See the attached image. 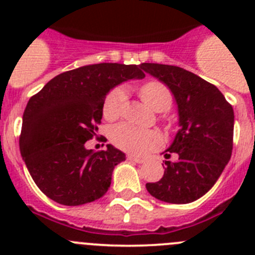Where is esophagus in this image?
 <instances>
[{
    "label": "esophagus",
    "mask_w": 255,
    "mask_h": 255,
    "mask_svg": "<svg viewBox=\"0 0 255 255\" xmlns=\"http://www.w3.org/2000/svg\"><path fill=\"white\" fill-rule=\"evenodd\" d=\"M128 159L131 162H135V163H144V159L143 158H138V157H135V155H128Z\"/></svg>",
    "instance_id": "obj_1"
}]
</instances>
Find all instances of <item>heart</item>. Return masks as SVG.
<instances>
[{"label":"heart","mask_w":255,"mask_h":255,"mask_svg":"<svg viewBox=\"0 0 255 255\" xmlns=\"http://www.w3.org/2000/svg\"><path fill=\"white\" fill-rule=\"evenodd\" d=\"M125 89L117 87L112 89L103 102V116L107 120H115L120 116L125 102ZM140 97L155 112H164L172 105V94L163 83L152 80L140 88ZM112 143L120 149L135 155L147 154L150 150L158 148L162 138L153 130H141L130 124H119L111 130Z\"/></svg>","instance_id":"1"}]
</instances>
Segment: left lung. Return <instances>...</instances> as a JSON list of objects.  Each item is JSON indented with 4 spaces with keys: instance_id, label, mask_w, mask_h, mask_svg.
I'll return each mask as SVG.
<instances>
[{
    "instance_id": "1",
    "label": "left lung",
    "mask_w": 255,
    "mask_h": 255,
    "mask_svg": "<svg viewBox=\"0 0 255 255\" xmlns=\"http://www.w3.org/2000/svg\"><path fill=\"white\" fill-rule=\"evenodd\" d=\"M141 69L167 85L177 105L179 131L166 150L164 173L145 188L166 203L186 204L203 197L216 184L233 153L234 110L204 79L181 67L141 64Z\"/></svg>"
}]
</instances>
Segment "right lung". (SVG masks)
Masks as SVG:
<instances>
[{
  "label": "right lung",
  "instance_id": "1",
  "mask_svg": "<svg viewBox=\"0 0 255 255\" xmlns=\"http://www.w3.org/2000/svg\"><path fill=\"white\" fill-rule=\"evenodd\" d=\"M138 65L94 64L49 80L22 115L20 153L42 193L64 206L100 199L125 153L107 144L94 152L85 143L98 131L103 102L112 88L143 79Z\"/></svg>",
  "mask_w": 255,
  "mask_h": 255
}]
</instances>
